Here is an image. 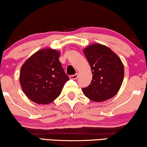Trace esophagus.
<instances>
[{"label": "esophagus", "instance_id": "34e87169", "mask_svg": "<svg viewBox=\"0 0 147 147\" xmlns=\"http://www.w3.org/2000/svg\"><path fill=\"white\" fill-rule=\"evenodd\" d=\"M78 78V74H76L75 75H72L69 76V78L71 80H76Z\"/></svg>", "mask_w": 147, "mask_h": 147}]
</instances>
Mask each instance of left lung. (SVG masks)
I'll use <instances>...</instances> for the list:
<instances>
[{
  "label": "left lung",
  "instance_id": "1",
  "mask_svg": "<svg viewBox=\"0 0 147 147\" xmlns=\"http://www.w3.org/2000/svg\"><path fill=\"white\" fill-rule=\"evenodd\" d=\"M92 74L89 86L82 91L86 97L95 102L113 98L121 87L124 76L120 58L107 46L93 43L84 49Z\"/></svg>",
  "mask_w": 147,
  "mask_h": 147
}]
</instances>
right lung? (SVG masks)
Returning <instances> with one entry per match:
<instances>
[{
  "instance_id": "obj_1",
  "label": "right lung",
  "mask_w": 147,
  "mask_h": 147,
  "mask_svg": "<svg viewBox=\"0 0 147 147\" xmlns=\"http://www.w3.org/2000/svg\"><path fill=\"white\" fill-rule=\"evenodd\" d=\"M60 52L44 48L26 60L21 68L19 82L27 97L38 104H49L61 94L69 78L59 58Z\"/></svg>"
}]
</instances>
